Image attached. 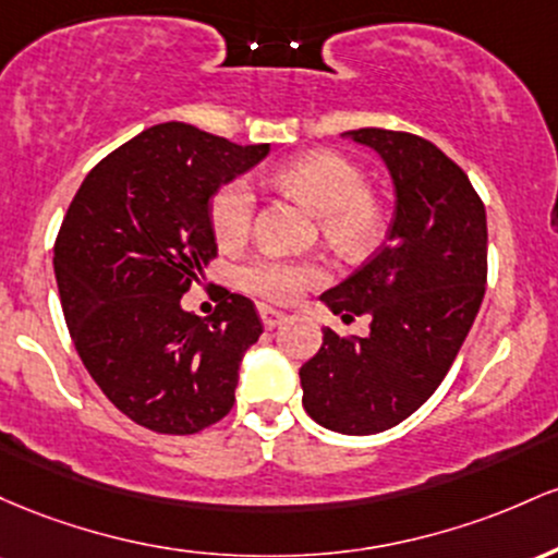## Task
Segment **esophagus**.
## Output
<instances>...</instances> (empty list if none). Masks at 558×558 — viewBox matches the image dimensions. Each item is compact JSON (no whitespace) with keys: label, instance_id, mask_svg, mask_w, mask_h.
<instances>
[{"label":"esophagus","instance_id":"34e87169","mask_svg":"<svg viewBox=\"0 0 558 558\" xmlns=\"http://www.w3.org/2000/svg\"><path fill=\"white\" fill-rule=\"evenodd\" d=\"M284 313L281 311H274V308H260V322H263V327L266 329H277L279 324H284Z\"/></svg>","mask_w":558,"mask_h":558}]
</instances>
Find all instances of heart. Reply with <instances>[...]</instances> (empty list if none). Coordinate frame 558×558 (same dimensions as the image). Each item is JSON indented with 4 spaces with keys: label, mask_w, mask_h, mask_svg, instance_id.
<instances>
[{
    "label": "heart",
    "mask_w": 558,
    "mask_h": 558,
    "mask_svg": "<svg viewBox=\"0 0 558 558\" xmlns=\"http://www.w3.org/2000/svg\"><path fill=\"white\" fill-rule=\"evenodd\" d=\"M274 186L303 199L318 216L324 240L337 253L359 255L379 240L385 229V205L366 186L361 166L331 149H316L284 162L271 173ZM255 195L247 181H229L210 203V223L221 245H240L253 229ZM324 271L313 260H290L258 255L242 268L240 279L255 295L266 300L298 298L305 287L322 281Z\"/></svg>",
    "instance_id": "heart-1"
}]
</instances>
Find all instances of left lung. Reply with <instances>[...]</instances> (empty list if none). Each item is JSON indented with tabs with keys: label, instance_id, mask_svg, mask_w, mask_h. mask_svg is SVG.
Wrapping results in <instances>:
<instances>
[{
	"label": "left lung",
	"instance_id": "8db88e82",
	"mask_svg": "<svg viewBox=\"0 0 558 558\" xmlns=\"http://www.w3.org/2000/svg\"><path fill=\"white\" fill-rule=\"evenodd\" d=\"M345 136L385 160L396 216L374 258L322 295L342 322L372 318V331L324 329L300 385L313 422L377 435L427 403L464 345L485 298L487 218L466 173L432 142L387 129Z\"/></svg>",
	"mask_w": 558,
	"mask_h": 558
}]
</instances>
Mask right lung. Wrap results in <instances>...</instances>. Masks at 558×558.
I'll return each mask as SVG.
<instances>
[{
    "mask_svg": "<svg viewBox=\"0 0 558 558\" xmlns=\"http://www.w3.org/2000/svg\"><path fill=\"white\" fill-rule=\"evenodd\" d=\"M190 123H160L99 160L54 242L60 303L86 372L131 422L195 435L234 405L242 355L263 331L223 290L208 318L181 308L218 245L210 197L268 155Z\"/></svg>",
    "mask_w": 558,
    "mask_h": 558,
    "instance_id": "obj_1",
    "label": "right lung"
}]
</instances>
